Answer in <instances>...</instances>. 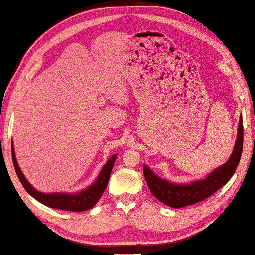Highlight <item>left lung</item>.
Instances as JSON below:
<instances>
[{
  "label": "left lung",
  "mask_w": 255,
  "mask_h": 255,
  "mask_svg": "<svg viewBox=\"0 0 255 255\" xmlns=\"http://www.w3.org/2000/svg\"><path fill=\"white\" fill-rule=\"evenodd\" d=\"M243 149V120L240 116L236 142L230 159L216 168L209 175L200 180H195L189 184H175L158 177L148 166L143 167V173L146 184L153 196L167 206L181 208L202 202L215 191L222 188L238 168Z\"/></svg>",
  "instance_id": "obj_1"
}]
</instances>
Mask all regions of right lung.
Listing matches in <instances>:
<instances>
[{
  "instance_id": "right-lung-1",
  "label": "right lung",
  "mask_w": 255,
  "mask_h": 255,
  "mask_svg": "<svg viewBox=\"0 0 255 255\" xmlns=\"http://www.w3.org/2000/svg\"><path fill=\"white\" fill-rule=\"evenodd\" d=\"M118 154L112 155V157L107 160V162L102 168L101 172L98 173L96 180L88 187V188L84 189L78 193L69 194V193H41L38 191L35 188L31 186L30 182L26 180L23 173H22L21 169L17 164L14 146H13L12 142V160L13 164H14V169L17 177L21 181L22 186L24 189L32 196L34 199H37L43 205L48 207L57 208V209H64V211H70V212H85L94 207L98 199L102 197L103 193H104L105 188L109 184V179L111 176V171L113 169L115 159Z\"/></svg>"
}]
</instances>
